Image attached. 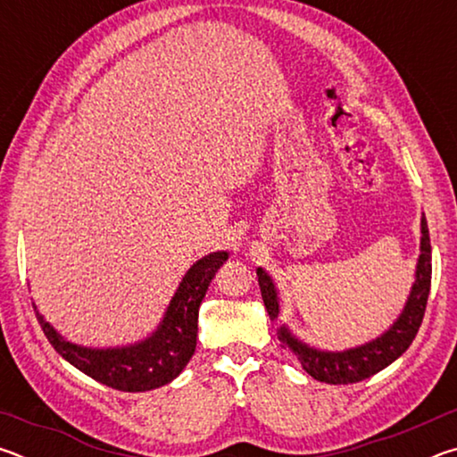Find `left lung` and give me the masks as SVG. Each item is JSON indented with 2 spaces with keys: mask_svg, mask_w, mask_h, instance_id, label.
I'll return each instance as SVG.
<instances>
[{
  "mask_svg": "<svg viewBox=\"0 0 457 457\" xmlns=\"http://www.w3.org/2000/svg\"><path fill=\"white\" fill-rule=\"evenodd\" d=\"M421 256L420 264H417V278L411 290V296L407 300L405 311L401 312L399 320L378 337L373 343L359 349H351L345 353H320L314 351L311 346L298 343L296 338L290 337V332L284 327L278 332V338L284 345H288L296 354L300 365L316 381L330 383V385H346V383H359L362 378L383 370L386 365L399 359L409 345L413 343L417 330L421 327L425 306H428V296L431 288V244H429V229L425 218L421 220ZM258 282L262 290V298H264L266 311L270 319L278 316V298L276 288L270 276L264 270L258 268Z\"/></svg>",
  "mask_w": 457,
  "mask_h": 457,
  "instance_id": "left-lung-1",
  "label": "left lung"
}]
</instances>
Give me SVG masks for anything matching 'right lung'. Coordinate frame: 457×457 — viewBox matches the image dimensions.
<instances>
[{
    "label": "right lung",
    "mask_w": 457,
    "mask_h": 457,
    "mask_svg": "<svg viewBox=\"0 0 457 457\" xmlns=\"http://www.w3.org/2000/svg\"><path fill=\"white\" fill-rule=\"evenodd\" d=\"M226 260L228 252H215L193 264L177 288L161 328L145 343L127 349H82L62 338L34 311L50 345L84 375L119 391H151L171 383L195 353L199 304Z\"/></svg>",
    "instance_id": "obj_1"
}]
</instances>
